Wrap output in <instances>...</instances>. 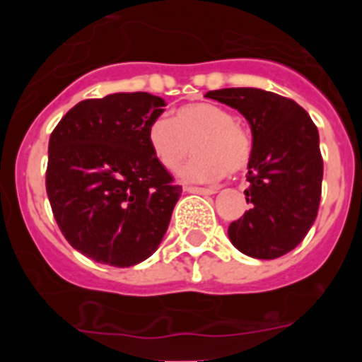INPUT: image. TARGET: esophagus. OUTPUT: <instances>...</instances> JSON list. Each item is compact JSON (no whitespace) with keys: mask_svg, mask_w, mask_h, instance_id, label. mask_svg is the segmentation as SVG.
Here are the masks:
<instances>
[{"mask_svg":"<svg viewBox=\"0 0 362 362\" xmlns=\"http://www.w3.org/2000/svg\"><path fill=\"white\" fill-rule=\"evenodd\" d=\"M185 192H189V194H203V196H208V194H215V189H204V187H185L184 189Z\"/></svg>","mask_w":362,"mask_h":362,"instance_id":"esophagus-1","label":"esophagus"}]
</instances>
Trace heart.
Returning <instances> with one entry per match:
<instances>
[{
  "mask_svg": "<svg viewBox=\"0 0 362 362\" xmlns=\"http://www.w3.org/2000/svg\"><path fill=\"white\" fill-rule=\"evenodd\" d=\"M147 141L154 158L166 170H177L192 144L194 158L178 177L184 182H215L238 173L249 164L252 138L228 108L215 103H189L175 110L173 120L160 115L147 127Z\"/></svg>",
  "mask_w": 362,
  "mask_h": 362,
  "instance_id": "1",
  "label": "heart"
}]
</instances>
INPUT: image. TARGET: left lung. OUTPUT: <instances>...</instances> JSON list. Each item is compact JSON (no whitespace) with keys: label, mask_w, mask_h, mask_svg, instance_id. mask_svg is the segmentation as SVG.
I'll return each mask as SVG.
<instances>
[{"label":"left lung","mask_w":362,"mask_h":362,"mask_svg":"<svg viewBox=\"0 0 362 362\" xmlns=\"http://www.w3.org/2000/svg\"><path fill=\"white\" fill-rule=\"evenodd\" d=\"M206 98L242 113L252 131L249 210L228 229L242 254L275 259L287 254L315 222L322 189L319 131L289 98L255 87H229Z\"/></svg>","instance_id":"1"}]
</instances>
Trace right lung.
<instances>
[{
	"instance_id": "right-lung-1",
	"label": "right lung",
	"mask_w": 362,
	"mask_h": 362,
	"mask_svg": "<svg viewBox=\"0 0 362 362\" xmlns=\"http://www.w3.org/2000/svg\"><path fill=\"white\" fill-rule=\"evenodd\" d=\"M164 107L148 93L83 100L50 134L45 184L54 217L69 245L93 261L129 268L163 242L182 192L147 141Z\"/></svg>"
}]
</instances>
